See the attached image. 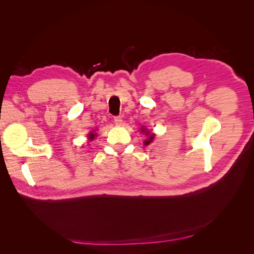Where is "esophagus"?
Instances as JSON below:
<instances>
[{
  "mask_svg": "<svg viewBox=\"0 0 254 254\" xmlns=\"http://www.w3.org/2000/svg\"><path fill=\"white\" fill-rule=\"evenodd\" d=\"M113 120H114L115 125H118V126H121V125H122V123H123L122 117H114Z\"/></svg>",
  "mask_w": 254,
  "mask_h": 254,
  "instance_id": "esophagus-1",
  "label": "esophagus"
}]
</instances>
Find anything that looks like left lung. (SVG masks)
<instances>
[{
	"mask_svg": "<svg viewBox=\"0 0 254 254\" xmlns=\"http://www.w3.org/2000/svg\"><path fill=\"white\" fill-rule=\"evenodd\" d=\"M143 130H144V129H143ZM147 135H148V139L145 141V143H144L145 145H148L149 143H151V141L153 140V137H155V135H153V134H149V132L147 133Z\"/></svg>",
	"mask_w": 254,
	"mask_h": 254,
	"instance_id": "left-lung-1",
	"label": "left lung"
}]
</instances>
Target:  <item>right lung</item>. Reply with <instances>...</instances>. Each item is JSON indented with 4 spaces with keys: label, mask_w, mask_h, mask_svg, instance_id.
Returning a JSON list of instances; mask_svg holds the SVG:
<instances>
[{
    "label": "right lung",
    "mask_w": 254,
    "mask_h": 254,
    "mask_svg": "<svg viewBox=\"0 0 254 254\" xmlns=\"http://www.w3.org/2000/svg\"><path fill=\"white\" fill-rule=\"evenodd\" d=\"M94 136H95V134H94L93 132H91V133L89 134V139H90V140H93Z\"/></svg>",
    "instance_id": "right-lung-1"
}]
</instances>
